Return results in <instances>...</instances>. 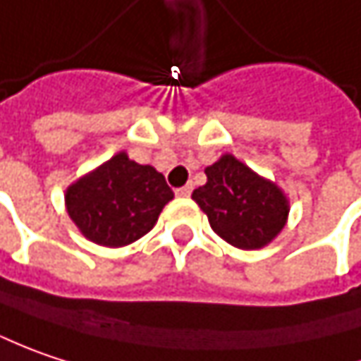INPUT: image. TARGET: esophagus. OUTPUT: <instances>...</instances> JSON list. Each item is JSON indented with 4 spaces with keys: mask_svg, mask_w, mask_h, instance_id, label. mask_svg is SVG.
Instances as JSON below:
<instances>
[{
    "mask_svg": "<svg viewBox=\"0 0 361 361\" xmlns=\"http://www.w3.org/2000/svg\"><path fill=\"white\" fill-rule=\"evenodd\" d=\"M174 192H176V197H189L190 192H192V187H190V185H185V187L176 189Z\"/></svg>",
    "mask_w": 361,
    "mask_h": 361,
    "instance_id": "1",
    "label": "esophagus"
}]
</instances>
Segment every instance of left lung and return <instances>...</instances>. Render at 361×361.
Returning a JSON list of instances; mask_svg holds the SVG:
<instances>
[{
	"label": "left lung",
	"mask_w": 361,
	"mask_h": 361,
	"mask_svg": "<svg viewBox=\"0 0 361 361\" xmlns=\"http://www.w3.org/2000/svg\"><path fill=\"white\" fill-rule=\"evenodd\" d=\"M205 174L207 185L192 190V199L219 238L242 250H258L279 235L288 217V201L274 183L231 154L207 166Z\"/></svg>",
	"instance_id": "1"
}]
</instances>
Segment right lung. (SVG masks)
Segmentation results:
<instances>
[{"label": "right lung", "mask_w": 361, "mask_h": 361, "mask_svg": "<svg viewBox=\"0 0 361 361\" xmlns=\"http://www.w3.org/2000/svg\"><path fill=\"white\" fill-rule=\"evenodd\" d=\"M174 197L164 176L126 152L82 176L66 190V211L91 242L121 247L146 235Z\"/></svg>", "instance_id": "obj_1"}]
</instances>
